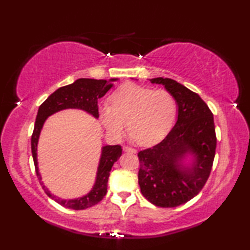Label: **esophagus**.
Wrapping results in <instances>:
<instances>
[{
	"instance_id": "obj_1",
	"label": "esophagus",
	"mask_w": 250,
	"mask_h": 250,
	"mask_svg": "<svg viewBox=\"0 0 250 250\" xmlns=\"http://www.w3.org/2000/svg\"><path fill=\"white\" fill-rule=\"evenodd\" d=\"M122 149H124V151H125V152H132V153H135L136 152V150L134 149V148L128 147V146H124V148H122Z\"/></svg>"
}]
</instances>
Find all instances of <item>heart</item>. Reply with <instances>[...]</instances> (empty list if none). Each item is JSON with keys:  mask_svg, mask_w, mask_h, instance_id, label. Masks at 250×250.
<instances>
[{"mask_svg": "<svg viewBox=\"0 0 250 250\" xmlns=\"http://www.w3.org/2000/svg\"><path fill=\"white\" fill-rule=\"evenodd\" d=\"M110 104L100 110L108 133L120 137L129 125L132 139L144 146L161 141L171 129L176 114V101L167 90L135 83L120 87L111 95Z\"/></svg>", "mask_w": 250, "mask_h": 250, "instance_id": "b5f03b06", "label": "heart"}]
</instances>
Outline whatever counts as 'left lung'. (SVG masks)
I'll return each instance as SVG.
<instances>
[{
	"label": "left lung",
	"mask_w": 250,
	"mask_h": 250,
	"mask_svg": "<svg viewBox=\"0 0 250 250\" xmlns=\"http://www.w3.org/2000/svg\"><path fill=\"white\" fill-rule=\"evenodd\" d=\"M149 81L173 95L177 120L162 142L137 155L139 185L151 204L176 207L194 198L209 177L217 144L214 117L200 95L184 84L163 77Z\"/></svg>",
	"instance_id": "obj_1"
}]
</instances>
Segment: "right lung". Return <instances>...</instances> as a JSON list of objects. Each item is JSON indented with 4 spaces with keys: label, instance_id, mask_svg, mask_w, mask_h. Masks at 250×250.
<instances>
[{
    "label": "right lung",
    "instance_id": "right-lung-1",
    "mask_svg": "<svg viewBox=\"0 0 250 250\" xmlns=\"http://www.w3.org/2000/svg\"><path fill=\"white\" fill-rule=\"evenodd\" d=\"M116 81H118V78H110L109 81H105V79L79 78L73 83L56 90L40 106L39 111H37L34 131L31 139L32 156H33L37 178L40 179V183L46 194L50 199L56 201L58 204L64 206L66 208L76 210L84 209L98 204L104 198L106 192H107V182L110 169L122 153L121 146L106 145L102 147V153H101L97 177H95V183L92 189L90 190V192L77 199L63 200L52 194L48 188H46L43 182H42L41 174L39 172V163H37V144H39L41 131L43 129L46 119L49 116L63 109H82L98 119V100L104 97L106 92L113 87V83Z\"/></svg>",
    "mask_w": 250,
    "mask_h": 250
}]
</instances>
